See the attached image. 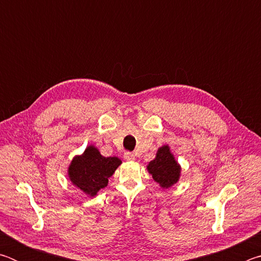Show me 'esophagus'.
<instances>
[{
  "label": "esophagus",
  "mask_w": 261,
  "mask_h": 261,
  "mask_svg": "<svg viewBox=\"0 0 261 261\" xmlns=\"http://www.w3.org/2000/svg\"><path fill=\"white\" fill-rule=\"evenodd\" d=\"M124 159L125 160H127V161H134L135 159H136V155L134 153H131V152H125L124 153Z\"/></svg>",
  "instance_id": "esophagus-1"
}]
</instances>
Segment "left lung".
I'll list each match as a JSON object with an SVG mask.
<instances>
[{
	"label": "left lung",
	"mask_w": 261,
	"mask_h": 261,
	"mask_svg": "<svg viewBox=\"0 0 261 261\" xmlns=\"http://www.w3.org/2000/svg\"><path fill=\"white\" fill-rule=\"evenodd\" d=\"M147 169L154 180L163 189L173 187L179 178L180 167L167 145L159 148L155 159L148 163Z\"/></svg>",
	"instance_id": "left-lung-1"
}]
</instances>
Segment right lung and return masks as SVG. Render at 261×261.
Wrapping results in <instances>:
<instances>
[{
    "label": "right lung",
    "mask_w": 261,
    "mask_h": 261,
    "mask_svg": "<svg viewBox=\"0 0 261 261\" xmlns=\"http://www.w3.org/2000/svg\"><path fill=\"white\" fill-rule=\"evenodd\" d=\"M122 161L116 156H102L94 146H88L82 155L73 158L69 167V178L73 185L94 197L107 187L112 176Z\"/></svg>",
    "instance_id": "right-lung-1"
}]
</instances>
